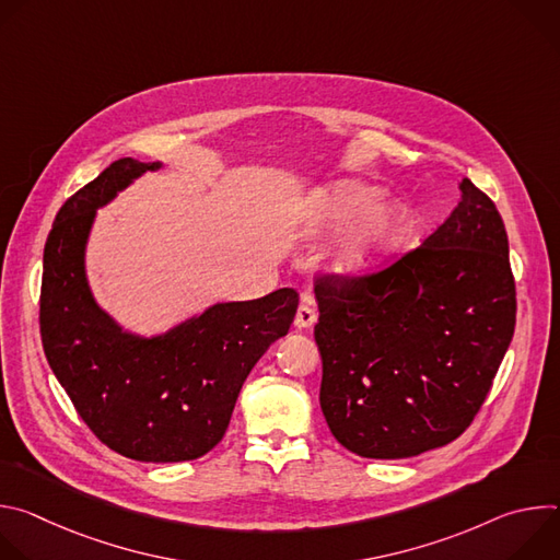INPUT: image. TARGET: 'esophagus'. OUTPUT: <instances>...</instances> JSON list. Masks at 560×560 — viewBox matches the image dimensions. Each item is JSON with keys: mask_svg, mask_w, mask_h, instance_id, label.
Listing matches in <instances>:
<instances>
[{"mask_svg": "<svg viewBox=\"0 0 560 560\" xmlns=\"http://www.w3.org/2000/svg\"><path fill=\"white\" fill-rule=\"evenodd\" d=\"M316 322V310H314V301L310 296H303L299 310H296V316H294V328L296 330H305L310 326H314Z\"/></svg>", "mask_w": 560, "mask_h": 560, "instance_id": "obj_1", "label": "esophagus"}]
</instances>
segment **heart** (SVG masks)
<instances>
[{
    "instance_id": "heart-1",
    "label": "heart",
    "mask_w": 560,
    "mask_h": 560,
    "mask_svg": "<svg viewBox=\"0 0 560 560\" xmlns=\"http://www.w3.org/2000/svg\"><path fill=\"white\" fill-rule=\"evenodd\" d=\"M378 199L381 192L376 188L341 182L312 201V223L339 225L359 219L335 250V266L339 270L354 272L374 266L406 236L410 228L408 210L394 203L376 206Z\"/></svg>"
}]
</instances>
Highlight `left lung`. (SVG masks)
I'll return each instance as SVG.
<instances>
[{"label": "left lung", "mask_w": 560, "mask_h": 560, "mask_svg": "<svg viewBox=\"0 0 560 560\" xmlns=\"http://www.w3.org/2000/svg\"><path fill=\"white\" fill-rule=\"evenodd\" d=\"M425 242L383 270L318 275L324 417L365 458L458 439L481 410L516 326L505 223L467 177Z\"/></svg>", "instance_id": "obj_1"}]
</instances>
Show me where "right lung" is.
Returning <instances> with one entry per match:
<instances>
[{"instance_id": "1", "label": "right lung", "mask_w": 560, "mask_h": 560, "mask_svg": "<svg viewBox=\"0 0 560 560\" xmlns=\"http://www.w3.org/2000/svg\"><path fill=\"white\" fill-rule=\"evenodd\" d=\"M156 168L124 156L59 208L44 248L39 332L50 370L104 445L135 460L179 463L223 439L246 376L288 335L299 294L281 288L217 303L152 339L124 332L91 294L86 242L97 208Z\"/></svg>"}]
</instances>
